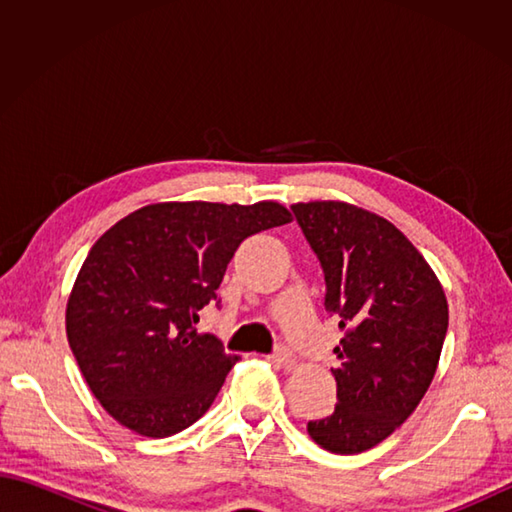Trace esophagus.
Here are the masks:
<instances>
[{
	"label": "esophagus",
	"mask_w": 512,
	"mask_h": 512,
	"mask_svg": "<svg viewBox=\"0 0 512 512\" xmlns=\"http://www.w3.org/2000/svg\"><path fill=\"white\" fill-rule=\"evenodd\" d=\"M268 361L277 367H292L297 358L288 350V347H277V350L268 356Z\"/></svg>",
	"instance_id": "34e87169"
}]
</instances>
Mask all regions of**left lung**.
I'll return each instance as SVG.
<instances>
[{"instance_id":"obj_1","label":"left lung","mask_w":512,"mask_h":512,"mask_svg":"<svg viewBox=\"0 0 512 512\" xmlns=\"http://www.w3.org/2000/svg\"><path fill=\"white\" fill-rule=\"evenodd\" d=\"M325 277V312L345 330L330 416L310 420V438L356 455L389 438L436 374L449 328L440 281L385 217L345 202L292 204Z\"/></svg>"}]
</instances>
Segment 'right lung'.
Returning a JSON list of instances; mask_svg holds the SVG:
<instances>
[{
	"label": "right lung",
	"instance_id": "add662e5",
	"mask_svg": "<svg viewBox=\"0 0 512 512\" xmlns=\"http://www.w3.org/2000/svg\"><path fill=\"white\" fill-rule=\"evenodd\" d=\"M277 202L149 204L99 237L74 281L65 332L85 383L123 427L167 438L200 420L239 361L200 310L220 306L246 237L288 224Z\"/></svg>",
	"mask_w": 512,
	"mask_h": 512
}]
</instances>
